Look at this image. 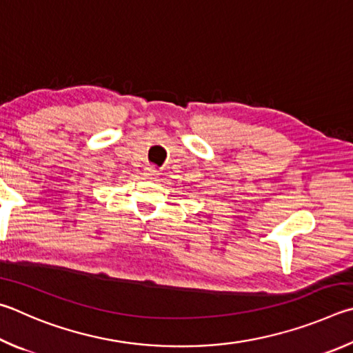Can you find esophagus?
<instances>
[{
	"label": "esophagus",
	"mask_w": 353,
	"mask_h": 353,
	"mask_svg": "<svg viewBox=\"0 0 353 353\" xmlns=\"http://www.w3.org/2000/svg\"><path fill=\"white\" fill-rule=\"evenodd\" d=\"M144 175H145V178H148V180H154V178L158 176V169L153 165H148V167H145Z\"/></svg>",
	"instance_id": "obj_1"
}]
</instances>
